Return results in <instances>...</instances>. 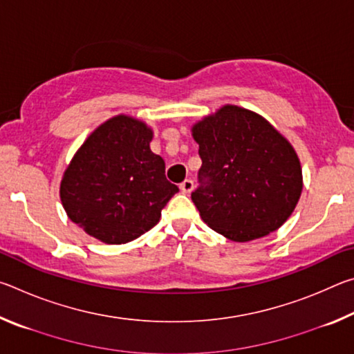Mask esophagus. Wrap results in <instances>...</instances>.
I'll list each match as a JSON object with an SVG mask.
<instances>
[{
	"label": "esophagus",
	"mask_w": 354,
	"mask_h": 354,
	"mask_svg": "<svg viewBox=\"0 0 354 354\" xmlns=\"http://www.w3.org/2000/svg\"><path fill=\"white\" fill-rule=\"evenodd\" d=\"M179 187H181L184 194H190V192L194 190V181H192V179H184Z\"/></svg>",
	"instance_id": "esophagus-1"
}]
</instances>
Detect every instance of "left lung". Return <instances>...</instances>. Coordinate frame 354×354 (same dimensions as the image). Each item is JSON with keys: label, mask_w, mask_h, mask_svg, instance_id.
<instances>
[{"label": "left lung", "mask_w": 354, "mask_h": 354, "mask_svg": "<svg viewBox=\"0 0 354 354\" xmlns=\"http://www.w3.org/2000/svg\"><path fill=\"white\" fill-rule=\"evenodd\" d=\"M192 133L203 162L192 201L211 230L248 242L277 231L290 217L303 189L301 165L266 118L223 106Z\"/></svg>", "instance_id": "8db88e82"}]
</instances>
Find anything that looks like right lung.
<instances>
[{"mask_svg": "<svg viewBox=\"0 0 354 354\" xmlns=\"http://www.w3.org/2000/svg\"><path fill=\"white\" fill-rule=\"evenodd\" d=\"M145 123L118 115L95 129L65 170L61 200L73 223L104 243L120 245L145 234L178 185L165 162L149 149Z\"/></svg>", "mask_w": 354, "mask_h": 354, "instance_id": "1", "label": "right lung"}]
</instances>
